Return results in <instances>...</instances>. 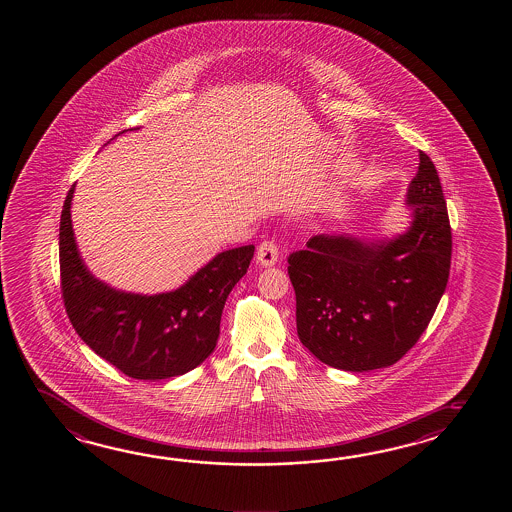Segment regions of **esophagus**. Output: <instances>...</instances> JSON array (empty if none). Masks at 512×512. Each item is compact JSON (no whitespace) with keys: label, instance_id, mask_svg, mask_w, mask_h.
<instances>
[{"label":"esophagus","instance_id":"1","mask_svg":"<svg viewBox=\"0 0 512 512\" xmlns=\"http://www.w3.org/2000/svg\"><path fill=\"white\" fill-rule=\"evenodd\" d=\"M278 245L274 241L267 240L260 243L258 252H256V260L263 267H272L276 261H278Z\"/></svg>","mask_w":512,"mask_h":512}]
</instances>
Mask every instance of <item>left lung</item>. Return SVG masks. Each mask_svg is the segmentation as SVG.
Listing matches in <instances>:
<instances>
[{
    "label": "left lung",
    "mask_w": 512,
    "mask_h": 512,
    "mask_svg": "<svg viewBox=\"0 0 512 512\" xmlns=\"http://www.w3.org/2000/svg\"><path fill=\"white\" fill-rule=\"evenodd\" d=\"M406 205L412 225L393 240L320 234L287 258L298 338L327 366H392L434 316L450 274L452 230L439 175L425 152H419Z\"/></svg>",
    "instance_id": "left-lung-1"
}]
</instances>
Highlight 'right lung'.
Returning <instances> with one entry per match:
<instances>
[{
  "instance_id": "right-lung-1",
  "label": "right lung",
  "mask_w": 512,
  "mask_h": 512,
  "mask_svg": "<svg viewBox=\"0 0 512 512\" xmlns=\"http://www.w3.org/2000/svg\"><path fill=\"white\" fill-rule=\"evenodd\" d=\"M69 190L60 218V278L78 337L131 379L161 381L194 370L214 351L232 287L251 265L254 245L218 256L170 293L133 294L97 280L80 258Z\"/></svg>"
}]
</instances>
